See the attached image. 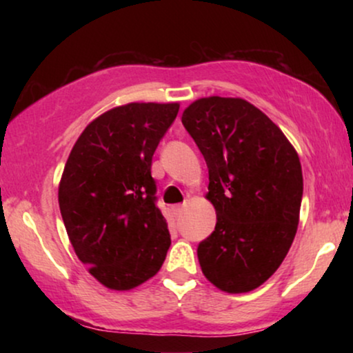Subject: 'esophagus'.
Instances as JSON below:
<instances>
[{
	"mask_svg": "<svg viewBox=\"0 0 353 353\" xmlns=\"http://www.w3.org/2000/svg\"><path fill=\"white\" fill-rule=\"evenodd\" d=\"M183 209H185V205H181V204H176V205H173V207H172V210H173V214H175V216L181 215Z\"/></svg>",
	"mask_w": 353,
	"mask_h": 353,
	"instance_id": "34e87169",
	"label": "esophagus"
}]
</instances>
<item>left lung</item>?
Instances as JSON below:
<instances>
[{
	"instance_id": "8db88e82",
	"label": "left lung",
	"mask_w": 353,
	"mask_h": 353,
	"mask_svg": "<svg viewBox=\"0 0 353 353\" xmlns=\"http://www.w3.org/2000/svg\"><path fill=\"white\" fill-rule=\"evenodd\" d=\"M181 122L209 168L216 225L197 248L202 273L220 291L262 286L297 233L303 192L299 154L276 123L243 98L196 99Z\"/></svg>"
}]
</instances>
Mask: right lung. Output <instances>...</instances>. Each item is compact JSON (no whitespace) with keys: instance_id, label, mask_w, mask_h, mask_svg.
<instances>
[{"instance_id":"obj_1","label":"right lung","mask_w":353,"mask_h":353,"mask_svg":"<svg viewBox=\"0 0 353 353\" xmlns=\"http://www.w3.org/2000/svg\"><path fill=\"white\" fill-rule=\"evenodd\" d=\"M178 109L117 105L86 125L65 162L57 197L67 234L91 276L112 291L151 279L170 248L151 165Z\"/></svg>"}]
</instances>
